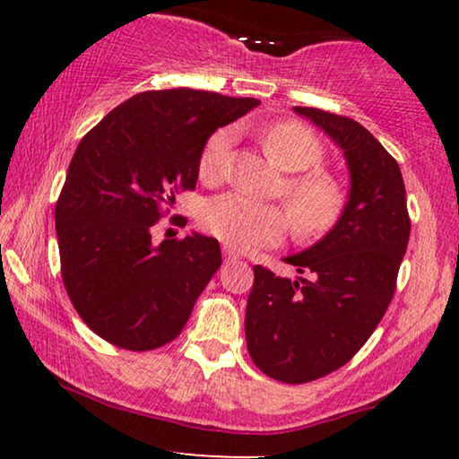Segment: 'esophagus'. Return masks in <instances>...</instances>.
<instances>
[{"mask_svg": "<svg viewBox=\"0 0 459 459\" xmlns=\"http://www.w3.org/2000/svg\"><path fill=\"white\" fill-rule=\"evenodd\" d=\"M223 256H225V261H238L240 259V253H238L236 248L228 247V244H223Z\"/></svg>", "mask_w": 459, "mask_h": 459, "instance_id": "1", "label": "esophagus"}]
</instances>
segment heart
Wrapping results in <instances>:
<instances>
[{
  "label": "heart",
  "instance_id": "1",
  "mask_svg": "<svg viewBox=\"0 0 459 459\" xmlns=\"http://www.w3.org/2000/svg\"><path fill=\"white\" fill-rule=\"evenodd\" d=\"M234 131L219 129L206 140L198 159V175L204 181H219L228 169ZM269 159L281 171L300 173L324 159L322 143L300 123H278L263 134ZM284 196L294 231L303 240L324 236L334 228L344 209V192L334 178L325 173L294 175L286 181ZM206 231L238 250L272 247L286 236L288 212L278 204H267L244 194L230 192L211 198L203 209Z\"/></svg>",
  "mask_w": 459,
  "mask_h": 459
}]
</instances>
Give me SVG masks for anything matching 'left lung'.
Instances as JSON below:
<instances>
[{
    "label": "left lung",
    "instance_id": "left-lung-1",
    "mask_svg": "<svg viewBox=\"0 0 459 459\" xmlns=\"http://www.w3.org/2000/svg\"><path fill=\"white\" fill-rule=\"evenodd\" d=\"M294 112L342 150L349 198L322 240L284 256L307 278L255 265L244 332L263 374L303 385L344 366L380 324L410 242V215L397 160L363 125L307 106Z\"/></svg>",
    "mask_w": 459,
    "mask_h": 459
}]
</instances>
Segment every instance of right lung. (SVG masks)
Masks as SVG:
<instances>
[{"mask_svg": "<svg viewBox=\"0 0 459 459\" xmlns=\"http://www.w3.org/2000/svg\"><path fill=\"white\" fill-rule=\"evenodd\" d=\"M259 104L186 87L142 91L81 140L56 203V236L68 297L100 338L152 351L184 330L221 248L198 231L156 247L150 230L160 204L196 187L206 140Z\"/></svg>", "mask_w": 459, "mask_h": 459, "instance_id": "1", "label": "right lung"}]
</instances>
